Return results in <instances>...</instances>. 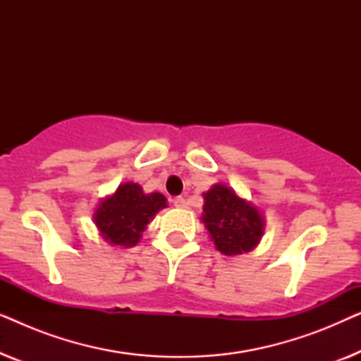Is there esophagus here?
I'll list each match as a JSON object with an SVG mask.
<instances>
[{
  "mask_svg": "<svg viewBox=\"0 0 361 361\" xmlns=\"http://www.w3.org/2000/svg\"><path fill=\"white\" fill-rule=\"evenodd\" d=\"M172 202H174V205L177 207V209H187V205H189V204H187V200L182 199V197H176V199Z\"/></svg>",
  "mask_w": 361,
  "mask_h": 361,
  "instance_id": "34e87169",
  "label": "esophagus"
}]
</instances>
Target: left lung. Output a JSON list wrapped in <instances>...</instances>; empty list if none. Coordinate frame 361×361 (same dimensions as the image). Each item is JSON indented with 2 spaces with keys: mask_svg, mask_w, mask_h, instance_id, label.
Returning a JSON list of instances; mask_svg holds the SVG:
<instances>
[{
  "mask_svg": "<svg viewBox=\"0 0 361 361\" xmlns=\"http://www.w3.org/2000/svg\"><path fill=\"white\" fill-rule=\"evenodd\" d=\"M202 221L215 248L226 256L248 253L264 233L261 212L225 184H215L204 194Z\"/></svg>",
  "mask_w": 361,
  "mask_h": 361,
  "instance_id": "obj_1",
  "label": "left lung"
}]
</instances>
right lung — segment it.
I'll use <instances>...</instances> for the list:
<instances>
[{
  "label": "right lung",
  "mask_w": 361,
  "mask_h": 361,
  "mask_svg": "<svg viewBox=\"0 0 361 361\" xmlns=\"http://www.w3.org/2000/svg\"><path fill=\"white\" fill-rule=\"evenodd\" d=\"M166 207V197L159 192L145 194L140 184L125 182L115 194L98 204L93 221L108 243L131 248L141 240L142 231L157 212Z\"/></svg>",
  "instance_id": "right-lung-1"
}]
</instances>
